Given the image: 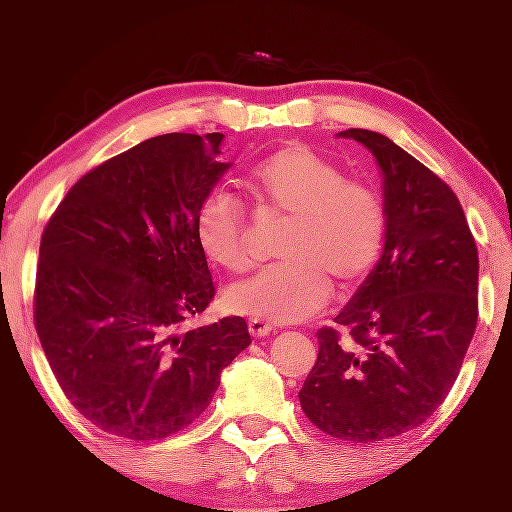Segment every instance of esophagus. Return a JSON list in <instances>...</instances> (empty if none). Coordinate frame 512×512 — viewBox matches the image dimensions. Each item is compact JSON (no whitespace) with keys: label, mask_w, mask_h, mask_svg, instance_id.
<instances>
[{"label":"esophagus","mask_w":512,"mask_h":512,"mask_svg":"<svg viewBox=\"0 0 512 512\" xmlns=\"http://www.w3.org/2000/svg\"><path fill=\"white\" fill-rule=\"evenodd\" d=\"M272 331V327L268 322H261V320H251L249 322V334L254 336V338H263V336H268Z\"/></svg>","instance_id":"34e87169"}]
</instances>
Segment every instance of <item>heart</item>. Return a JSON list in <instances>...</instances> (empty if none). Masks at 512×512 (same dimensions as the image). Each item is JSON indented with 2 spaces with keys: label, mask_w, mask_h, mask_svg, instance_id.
<instances>
[{
  "label": "heart",
  "mask_w": 512,
  "mask_h": 512,
  "mask_svg": "<svg viewBox=\"0 0 512 512\" xmlns=\"http://www.w3.org/2000/svg\"><path fill=\"white\" fill-rule=\"evenodd\" d=\"M263 207L287 218L280 256L287 261L225 294L230 313L268 324H294L320 313L329 280L353 289L367 280L386 242V207L369 185L348 181L317 152L289 145L265 159L254 178ZM195 240L218 268H251L244 209L228 192H214L195 216Z\"/></svg>",
  "instance_id": "b5f03b06"
}]
</instances>
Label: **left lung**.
<instances>
[{
	"mask_svg": "<svg viewBox=\"0 0 512 512\" xmlns=\"http://www.w3.org/2000/svg\"><path fill=\"white\" fill-rule=\"evenodd\" d=\"M362 143L383 176V254L336 315L348 329L317 331L315 367L298 400L322 433L378 442L421 426L454 386L477 324V247L459 197L388 136Z\"/></svg>",
	"mask_w": 512,
	"mask_h": 512,
	"instance_id": "obj_1",
	"label": "left lung"
}]
</instances>
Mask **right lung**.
I'll use <instances>...</instances> for the list:
<instances>
[{
  "mask_svg": "<svg viewBox=\"0 0 512 512\" xmlns=\"http://www.w3.org/2000/svg\"><path fill=\"white\" fill-rule=\"evenodd\" d=\"M223 134H164L79 178L39 244L35 327L63 393L96 428L162 440L214 400L251 343L242 317L185 331L216 289L195 216L230 169Z\"/></svg>",
  "mask_w": 512,
  "mask_h": 512,
  "instance_id": "add662e5",
  "label": "right lung"
}]
</instances>
